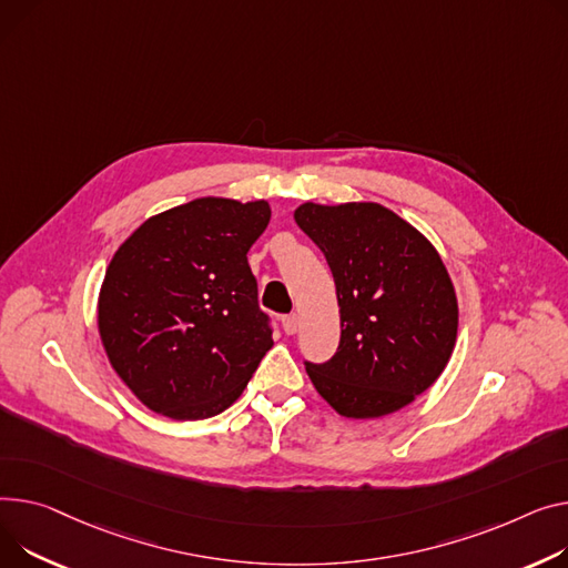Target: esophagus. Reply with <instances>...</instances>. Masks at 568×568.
<instances>
[{
	"instance_id": "1",
	"label": "esophagus",
	"mask_w": 568,
	"mask_h": 568,
	"mask_svg": "<svg viewBox=\"0 0 568 568\" xmlns=\"http://www.w3.org/2000/svg\"><path fill=\"white\" fill-rule=\"evenodd\" d=\"M281 324H283V331H285L287 335H294L296 328H298V315H296V313L285 315V317L281 320Z\"/></svg>"
}]
</instances>
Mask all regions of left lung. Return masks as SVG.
Instances as JSON below:
<instances>
[{"instance_id":"obj_1","label":"left lung","mask_w":568,"mask_h":568,"mask_svg":"<svg viewBox=\"0 0 568 568\" xmlns=\"http://www.w3.org/2000/svg\"><path fill=\"white\" fill-rule=\"evenodd\" d=\"M324 253L339 306V345L306 361L317 393L345 418H379L425 393L445 369L459 308L436 248L379 203L294 212Z\"/></svg>"}]
</instances>
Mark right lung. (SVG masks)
<instances>
[{"label":"right lung","instance_id":"obj_1","mask_svg":"<svg viewBox=\"0 0 568 568\" xmlns=\"http://www.w3.org/2000/svg\"><path fill=\"white\" fill-rule=\"evenodd\" d=\"M264 201L199 199L141 223L111 257L98 301L106 356L128 388L173 420L229 408L274 345L246 253Z\"/></svg>","mask_w":568,"mask_h":568}]
</instances>
